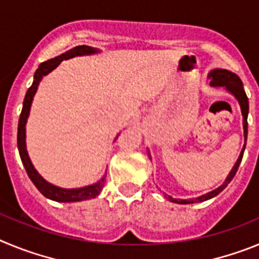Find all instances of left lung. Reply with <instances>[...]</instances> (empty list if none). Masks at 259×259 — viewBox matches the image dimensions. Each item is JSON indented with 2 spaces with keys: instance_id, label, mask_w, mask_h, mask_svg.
I'll return each mask as SVG.
<instances>
[{
  "instance_id": "1",
  "label": "left lung",
  "mask_w": 259,
  "mask_h": 259,
  "mask_svg": "<svg viewBox=\"0 0 259 259\" xmlns=\"http://www.w3.org/2000/svg\"><path fill=\"white\" fill-rule=\"evenodd\" d=\"M209 76L211 77V81H210V85L211 87H223L226 88L228 93L233 96V97L236 98L237 101H239L240 109H241V114H242V128H244V146H242L241 153H240L239 158H237L236 163L235 166L232 167V170L230 171L228 176L226 178L223 184L221 187H218L214 191L209 192L206 194H202L200 197L196 198H188V200H183V198H174L171 196H167L166 193L164 194V198L170 201V202H175V203H180V205H187V203H196V202H203V201H207L210 198L215 197L217 194L221 193L226 187L231 183V180L233 179V176L236 175L237 168H239L240 163H241L242 155H244V150H245V145H246V139H248V114H249V101L248 97H246V93L244 91V85H242V81L236 74H233L231 71L224 70V68H214L209 72ZM148 155L150 157V153L148 150Z\"/></svg>"
}]
</instances>
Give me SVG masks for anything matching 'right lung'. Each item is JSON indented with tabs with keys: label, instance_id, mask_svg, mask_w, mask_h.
Masks as SVG:
<instances>
[{
	"label": "right lung",
	"instance_id": "right-lung-1",
	"mask_svg": "<svg viewBox=\"0 0 259 259\" xmlns=\"http://www.w3.org/2000/svg\"><path fill=\"white\" fill-rule=\"evenodd\" d=\"M100 50L92 47H87V45H81V47H76L74 49L67 50L66 53L61 54V56L52 58L47 62H42L38 68L36 70L35 75H33V83L29 87L28 91L26 93L24 101H23V109L19 116V123H18V150H19L20 159L23 162V166L26 168L27 174H28L29 179L35 184L36 188L41 192V194H44L45 197L49 200L57 201V202H77V201L91 200L95 198L96 196L100 194L102 191L105 184V176H102L101 180H98L97 183L92 185H87L83 188H61L57 185L52 184V183L47 182V180L37 172L35 166L32 164L31 159H29L28 152H27L26 145V124L27 119L29 116V110H31L32 101L35 97L36 92H37L38 84L42 80V77L47 76L49 72H52L54 68L59 66L62 61L66 59L74 58V57H81V56H92V54H97ZM118 137V136H116Z\"/></svg>",
	"mask_w": 259,
	"mask_h": 259
}]
</instances>
